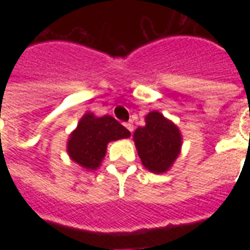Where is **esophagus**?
<instances>
[{"label": "esophagus", "instance_id": "obj_1", "mask_svg": "<svg viewBox=\"0 0 250 250\" xmlns=\"http://www.w3.org/2000/svg\"><path fill=\"white\" fill-rule=\"evenodd\" d=\"M125 128L130 131V132H132V131H134V125H132V123H125Z\"/></svg>", "mask_w": 250, "mask_h": 250}]
</instances>
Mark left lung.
I'll use <instances>...</instances> for the list:
<instances>
[{
	"label": "left lung",
	"mask_w": 250,
	"mask_h": 250,
	"mask_svg": "<svg viewBox=\"0 0 250 250\" xmlns=\"http://www.w3.org/2000/svg\"><path fill=\"white\" fill-rule=\"evenodd\" d=\"M146 125L134 132L136 151L142 165L154 174H163L173 167L181 154L182 134L178 125L158 111L145 116Z\"/></svg>",
	"instance_id": "1"
}]
</instances>
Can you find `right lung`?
Instances as JSON below:
<instances>
[{
    "instance_id": "1",
    "label": "right lung",
    "mask_w": 250,
    "mask_h": 250,
    "mask_svg": "<svg viewBox=\"0 0 250 250\" xmlns=\"http://www.w3.org/2000/svg\"><path fill=\"white\" fill-rule=\"evenodd\" d=\"M130 135V131L112 116H96L92 112H87L69 134L66 152L71 161L88 171H93L100 167L109 142L125 139Z\"/></svg>"
}]
</instances>
